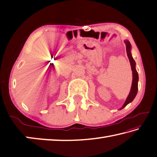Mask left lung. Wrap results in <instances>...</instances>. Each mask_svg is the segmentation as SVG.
Listing matches in <instances>:
<instances>
[{"instance_id": "left-lung-1", "label": "left lung", "mask_w": 157, "mask_h": 157, "mask_svg": "<svg viewBox=\"0 0 157 157\" xmlns=\"http://www.w3.org/2000/svg\"><path fill=\"white\" fill-rule=\"evenodd\" d=\"M124 43L126 44V49H127V53L128 58H129L130 64H131V67H132V75H133V79H132V88H131V90L128 95L127 99L124 102V104H123L122 107L120 109V110L124 109V108L127 106L128 104L132 102L134 98L136 96L137 92H138V74L136 69V62L133 60V58L132 56V53H131V49H132V46L131 44L128 40H124Z\"/></svg>"}]
</instances>
